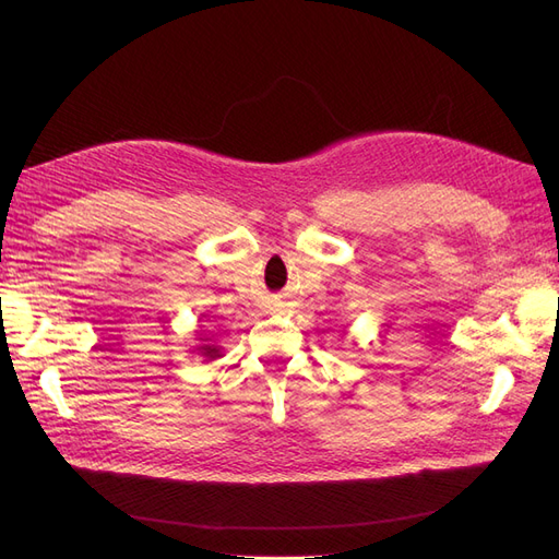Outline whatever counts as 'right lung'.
I'll return each instance as SVG.
<instances>
[{"mask_svg":"<svg viewBox=\"0 0 559 559\" xmlns=\"http://www.w3.org/2000/svg\"><path fill=\"white\" fill-rule=\"evenodd\" d=\"M202 354H205V357H218V349L216 347H210V345H205V347H202Z\"/></svg>","mask_w":559,"mask_h":559,"instance_id":"1","label":"right lung"}]
</instances>
